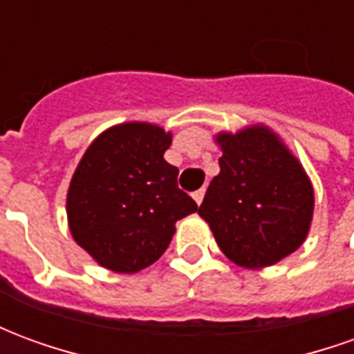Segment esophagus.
Here are the masks:
<instances>
[{
  "mask_svg": "<svg viewBox=\"0 0 354 354\" xmlns=\"http://www.w3.org/2000/svg\"><path fill=\"white\" fill-rule=\"evenodd\" d=\"M193 199H195L197 205H201L203 199H205V189H197V192H193Z\"/></svg>",
  "mask_w": 354,
  "mask_h": 354,
  "instance_id": "esophagus-1",
  "label": "esophagus"
}]
</instances>
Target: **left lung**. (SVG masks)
I'll use <instances>...</instances> for the list:
<instances>
[{
    "label": "left lung",
    "mask_w": 354,
    "mask_h": 354,
    "mask_svg": "<svg viewBox=\"0 0 354 354\" xmlns=\"http://www.w3.org/2000/svg\"><path fill=\"white\" fill-rule=\"evenodd\" d=\"M220 174L199 207L222 252L248 269L269 267L297 250L313 218L309 178L266 127L218 134Z\"/></svg>",
    "instance_id": "obj_1"
}]
</instances>
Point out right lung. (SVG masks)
<instances>
[{"label": "right lung", "mask_w": 354, "mask_h": 354, "mask_svg": "<svg viewBox=\"0 0 354 354\" xmlns=\"http://www.w3.org/2000/svg\"><path fill=\"white\" fill-rule=\"evenodd\" d=\"M170 132L124 123L88 146L68 189L75 243L102 267L136 273L169 248L174 223L197 210L178 187V169L162 159Z\"/></svg>", "instance_id": "right-lung-1"}]
</instances>
